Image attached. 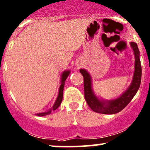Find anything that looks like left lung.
Returning <instances> with one entry per match:
<instances>
[{
    "label": "left lung",
    "instance_id": "8db88e82",
    "mask_svg": "<svg viewBox=\"0 0 150 150\" xmlns=\"http://www.w3.org/2000/svg\"><path fill=\"white\" fill-rule=\"evenodd\" d=\"M131 48L135 56L134 72L133 80L129 87L117 99L112 100L99 99L95 95L92 88V80L90 74L84 69H80V72L84 79V95L86 102L90 108L95 112L102 114H116L123 110L134 98L138 91L142 79V66L140 62V53L138 46L134 42H131Z\"/></svg>",
    "mask_w": 150,
    "mask_h": 150
}]
</instances>
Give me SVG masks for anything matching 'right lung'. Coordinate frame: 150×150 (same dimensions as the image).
<instances>
[{"label":"right lung","instance_id":"obj_1","mask_svg":"<svg viewBox=\"0 0 150 150\" xmlns=\"http://www.w3.org/2000/svg\"><path fill=\"white\" fill-rule=\"evenodd\" d=\"M70 73V71L69 70H66L64 71L62 74L61 76V85L59 86V93H58V96L57 98V100H56L55 103H54V106L50 109L49 110H48L47 112H40V113H37L36 115L38 116H45L47 115L51 114V112L54 111V110H56L59 105L61 104L62 101V98H63V90H64V83H65V81L67 79V78L68 77V75H69Z\"/></svg>","mask_w":150,"mask_h":150}]
</instances>
